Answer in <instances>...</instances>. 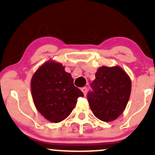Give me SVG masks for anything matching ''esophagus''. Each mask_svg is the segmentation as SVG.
<instances>
[{"label": "esophagus", "instance_id": "obj_1", "mask_svg": "<svg viewBox=\"0 0 155 155\" xmlns=\"http://www.w3.org/2000/svg\"><path fill=\"white\" fill-rule=\"evenodd\" d=\"M81 91H82V92L84 93V95H86V93H87V87H81Z\"/></svg>", "mask_w": 155, "mask_h": 155}]
</instances>
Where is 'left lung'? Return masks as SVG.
Segmentation results:
<instances>
[{
  "instance_id": "1",
  "label": "left lung",
  "mask_w": 155,
  "mask_h": 155,
  "mask_svg": "<svg viewBox=\"0 0 155 155\" xmlns=\"http://www.w3.org/2000/svg\"><path fill=\"white\" fill-rule=\"evenodd\" d=\"M87 93L93 114L104 122L117 119L125 109L131 91V81L124 70L116 66H102L95 73Z\"/></svg>"
}]
</instances>
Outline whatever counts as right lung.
<instances>
[{
    "mask_svg": "<svg viewBox=\"0 0 155 155\" xmlns=\"http://www.w3.org/2000/svg\"><path fill=\"white\" fill-rule=\"evenodd\" d=\"M31 96L37 110L52 123L65 120L84 94L74 85L71 74L60 63L47 61L35 71L31 81Z\"/></svg>",
    "mask_w": 155,
    "mask_h": 155,
    "instance_id": "1",
    "label": "right lung"
}]
</instances>
